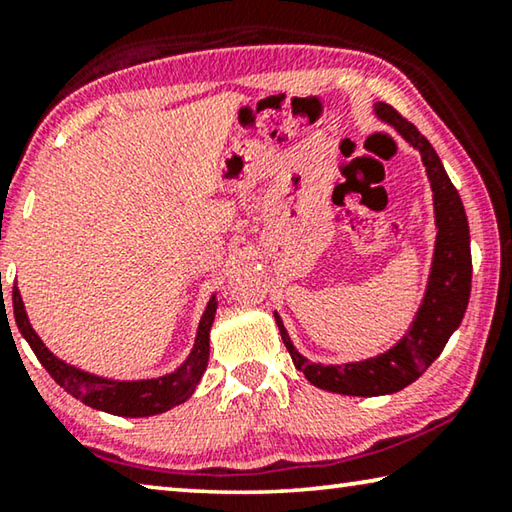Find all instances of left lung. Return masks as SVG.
Segmentation results:
<instances>
[{"label": "left lung", "mask_w": 512, "mask_h": 512, "mask_svg": "<svg viewBox=\"0 0 512 512\" xmlns=\"http://www.w3.org/2000/svg\"><path fill=\"white\" fill-rule=\"evenodd\" d=\"M376 113L385 123L394 125L396 132L421 154L433 189L437 243L431 282H428L426 298L419 307L415 323L399 344L378 358L323 367V364L305 360L296 351L280 316L275 314L282 342H285L296 369L303 371L312 385L346 396L392 394L415 383L442 353L453 330L460 326L469 303V291H472L469 225L456 186L451 184L433 145L426 141V136L415 125L408 123L399 111L385 102L376 104Z\"/></svg>", "instance_id": "1"}]
</instances>
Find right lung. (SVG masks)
<instances>
[{
    "instance_id": "1",
    "label": "right lung",
    "mask_w": 512,
    "mask_h": 512,
    "mask_svg": "<svg viewBox=\"0 0 512 512\" xmlns=\"http://www.w3.org/2000/svg\"><path fill=\"white\" fill-rule=\"evenodd\" d=\"M13 314L15 323H18V330L29 342L31 351L36 353V358L47 369V373H50L68 394L75 396L81 403L91 405L95 410L111 412V415L118 417H150L184 403L193 394V389H196L200 376L207 369L209 330H212L214 323L216 300L212 296V300L207 303V310L202 314L198 326L196 346H193L191 355L186 358L182 367L168 373V376L134 380V383L91 376V373L79 371L75 367H70V364L61 362L59 358H54V355L45 348V344L40 342L36 330L31 328L18 287L13 289Z\"/></svg>"
}]
</instances>
